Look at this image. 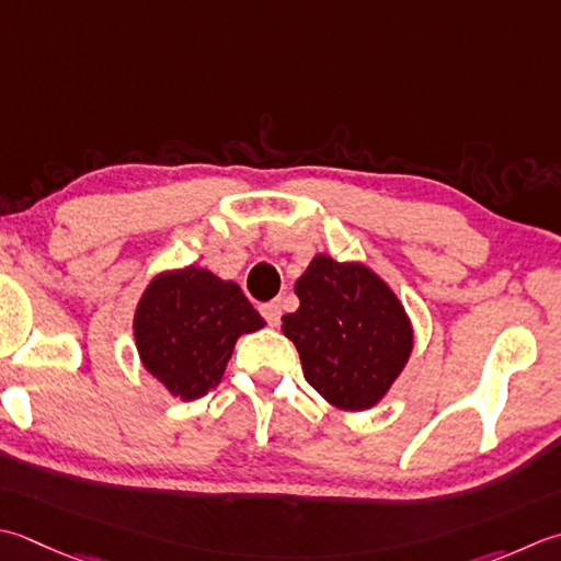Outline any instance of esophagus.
Returning <instances> with one entry per match:
<instances>
[{"instance_id":"obj_1","label":"esophagus","mask_w":561,"mask_h":561,"mask_svg":"<svg viewBox=\"0 0 561 561\" xmlns=\"http://www.w3.org/2000/svg\"><path fill=\"white\" fill-rule=\"evenodd\" d=\"M260 313H262V318H265V321H267L272 328H277L279 321H282V306H279L277 301L262 306Z\"/></svg>"}]
</instances>
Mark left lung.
Here are the masks:
<instances>
[{
    "label": "left lung",
    "mask_w": 561,
    "mask_h": 561,
    "mask_svg": "<svg viewBox=\"0 0 561 561\" xmlns=\"http://www.w3.org/2000/svg\"><path fill=\"white\" fill-rule=\"evenodd\" d=\"M301 306L282 318L304 377L345 411L375 405L411 355V323L393 291L357 262L318 255L294 287Z\"/></svg>",
    "instance_id": "8db88e82"
}]
</instances>
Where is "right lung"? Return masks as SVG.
<instances>
[{
  "mask_svg": "<svg viewBox=\"0 0 561 561\" xmlns=\"http://www.w3.org/2000/svg\"><path fill=\"white\" fill-rule=\"evenodd\" d=\"M265 325L238 284L208 270L162 274L142 294L136 343L142 365L170 393L194 401L224 377L238 335Z\"/></svg>",
  "mask_w": 561,
  "mask_h": 561,
  "instance_id": "add662e5",
  "label": "right lung"
}]
</instances>
